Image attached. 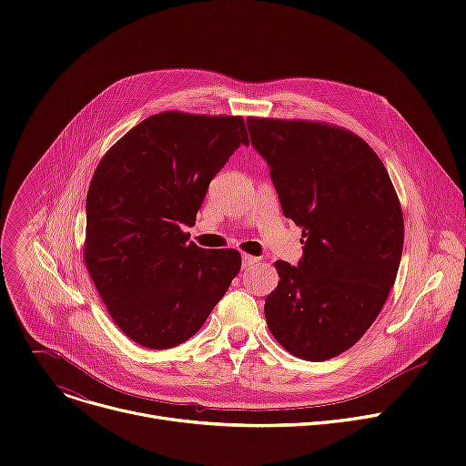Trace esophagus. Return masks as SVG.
<instances>
[{
    "label": "esophagus",
    "mask_w": 466,
    "mask_h": 466,
    "mask_svg": "<svg viewBox=\"0 0 466 466\" xmlns=\"http://www.w3.org/2000/svg\"><path fill=\"white\" fill-rule=\"evenodd\" d=\"M259 261V258L258 256H252V254H243L241 256V265H243V269H250L252 265H256Z\"/></svg>",
    "instance_id": "34e87169"
}]
</instances>
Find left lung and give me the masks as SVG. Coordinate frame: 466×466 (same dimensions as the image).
I'll use <instances>...</instances> for the list:
<instances>
[{
  "label": "left lung",
  "instance_id": "obj_1",
  "mask_svg": "<svg viewBox=\"0 0 466 466\" xmlns=\"http://www.w3.org/2000/svg\"><path fill=\"white\" fill-rule=\"evenodd\" d=\"M282 212L302 228L299 265L279 259L265 299L275 339L308 361L354 347L381 311L404 248V216L389 173L354 132L319 121L248 117Z\"/></svg>",
  "mask_w": 466,
  "mask_h": 466
}]
</instances>
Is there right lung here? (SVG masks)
<instances>
[{
  "label": "right lung",
  "instance_id": "add662e5",
  "mask_svg": "<svg viewBox=\"0 0 466 466\" xmlns=\"http://www.w3.org/2000/svg\"><path fill=\"white\" fill-rule=\"evenodd\" d=\"M248 146L239 116L155 114L101 158L86 195L85 263L112 320L164 350L197 334L241 269L234 248L197 247L210 180Z\"/></svg>",
  "mask_w": 466,
  "mask_h": 466
}]
</instances>
